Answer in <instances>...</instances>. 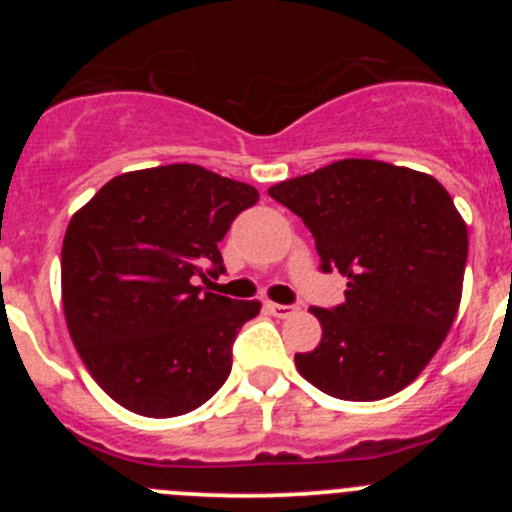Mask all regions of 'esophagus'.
I'll return each mask as SVG.
<instances>
[{"label":"esophagus","mask_w":512,"mask_h":512,"mask_svg":"<svg viewBox=\"0 0 512 512\" xmlns=\"http://www.w3.org/2000/svg\"><path fill=\"white\" fill-rule=\"evenodd\" d=\"M267 309H270V312L280 319L292 317V314L297 312V307H294V304H275V302H267Z\"/></svg>","instance_id":"esophagus-1"}]
</instances>
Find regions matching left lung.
<instances>
[{
    "label": "left lung",
    "mask_w": 512,
    "mask_h": 512,
    "mask_svg": "<svg viewBox=\"0 0 512 512\" xmlns=\"http://www.w3.org/2000/svg\"><path fill=\"white\" fill-rule=\"evenodd\" d=\"M267 193L309 227L319 270L347 277L342 304L312 307L322 342L294 354L299 374L344 401L409 386L461 304L468 230L446 188L418 170L344 158Z\"/></svg>",
    "instance_id": "left-lung-1"
}]
</instances>
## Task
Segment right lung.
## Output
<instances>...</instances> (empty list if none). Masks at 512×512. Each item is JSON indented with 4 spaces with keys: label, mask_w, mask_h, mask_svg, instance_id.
<instances>
[{
    "label": "right lung",
    "mask_w": 512,
    "mask_h": 512,
    "mask_svg": "<svg viewBox=\"0 0 512 512\" xmlns=\"http://www.w3.org/2000/svg\"><path fill=\"white\" fill-rule=\"evenodd\" d=\"M260 200L252 185L173 163L116 175L71 218L61 247L66 327L96 384L133 414L203 406L232 369L260 302L203 292L218 242Z\"/></svg>",
    "instance_id": "right-lung-1"
}]
</instances>
